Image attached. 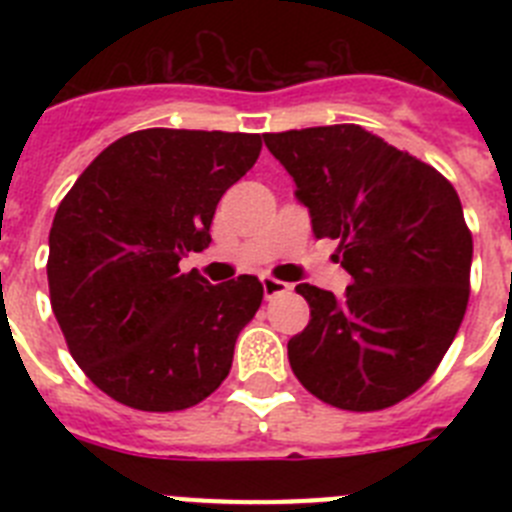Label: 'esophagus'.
Instances as JSON below:
<instances>
[{"label": "esophagus", "mask_w": 512, "mask_h": 512, "mask_svg": "<svg viewBox=\"0 0 512 512\" xmlns=\"http://www.w3.org/2000/svg\"><path fill=\"white\" fill-rule=\"evenodd\" d=\"M261 284H264L266 300H271V297H279V295H287V292H289V284L279 282V279H274V277H264V279H261Z\"/></svg>", "instance_id": "1"}]
</instances>
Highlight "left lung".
Listing matches in <instances>:
<instances>
[{"label":"left lung","mask_w":512,"mask_h":512,"mask_svg":"<svg viewBox=\"0 0 512 512\" xmlns=\"http://www.w3.org/2000/svg\"><path fill=\"white\" fill-rule=\"evenodd\" d=\"M264 140L295 179L312 233L338 241L351 274L341 300L297 284L310 323L289 338V366L333 408H392L431 379L467 312L472 233L459 194L433 166L361 125Z\"/></svg>","instance_id":"left-lung-1"}]
</instances>
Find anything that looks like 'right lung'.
<instances>
[{
  "mask_svg": "<svg viewBox=\"0 0 512 512\" xmlns=\"http://www.w3.org/2000/svg\"><path fill=\"white\" fill-rule=\"evenodd\" d=\"M261 153V135L148 128L104 148L58 205L51 307L81 372L146 413L187 410L223 384L264 287L182 271L210 246L215 207Z\"/></svg>",
  "mask_w": 512,
  "mask_h": 512,
  "instance_id": "obj_1",
  "label": "right lung"
}]
</instances>
